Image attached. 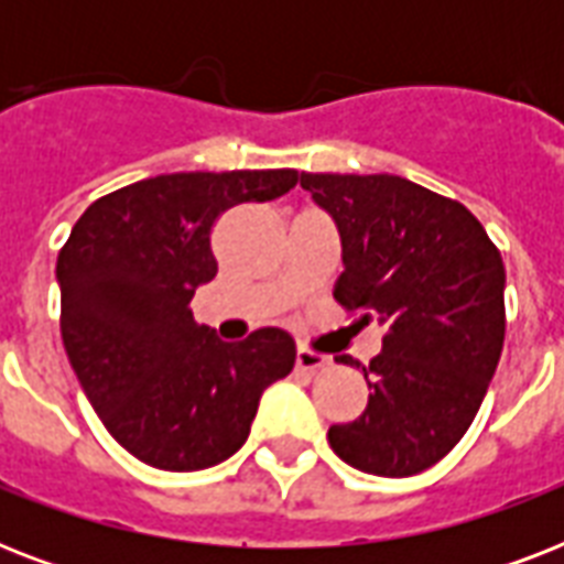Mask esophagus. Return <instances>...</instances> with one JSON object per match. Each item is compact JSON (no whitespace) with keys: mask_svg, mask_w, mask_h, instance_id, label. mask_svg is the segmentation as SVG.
Masks as SVG:
<instances>
[{"mask_svg":"<svg viewBox=\"0 0 564 564\" xmlns=\"http://www.w3.org/2000/svg\"><path fill=\"white\" fill-rule=\"evenodd\" d=\"M295 366H299L301 371H310V375H316L318 369L330 366V360H327L325 354H316V351H310V348H304V345H299V354H295Z\"/></svg>","mask_w":564,"mask_h":564,"instance_id":"34e87169","label":"esophagus"}]
</instances>
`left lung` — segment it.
<instances>
[{"mask_svg":"<svg viewBox=\"0 0 564 564\" xmlns=\"http://www.w3.org/2000/svg\"><path fill=\"white\" fill-rule=\"evenodd\" d=\"M336 221L343 274L334 299L386 327L362 369L369 403L327 442L357 471L410 477L436 465L471 427L503 351L500 251L459 202L401 175L301 172Z\"/></svg>","mask_w":564,"mask_h":564,"instance_id":"8db88e82","label":"left lung"}]
</instances>
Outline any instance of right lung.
Returning a JSON list of instances; mask_svg holds the SVG:
<instances>
[{"mask_svg":"<svg viewBox=\"0 0 564 564\" xmlns=\"http://www.w3.org/2000/svg\"><path fill=\"white\" fill-rule=\"evenodd\" d=\"M295 184V170L172 172L105 195L75 221L55 269L66 357L101 424L140 463H225L246 445L260 394L295 366L281 327L221 343L189 310L219 269L213 221Z\"/></svg>","mask_w":564,"mask_h":564,"instance_id":"right-lung-1","label":"right lung"}]
</instances>
